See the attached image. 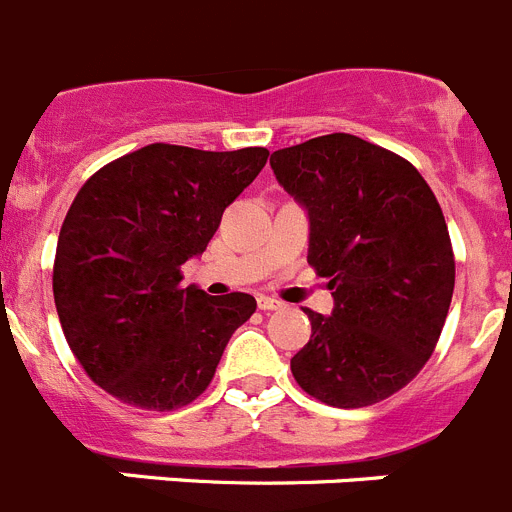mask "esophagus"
<instances>
[{
    "label": "esophagus",
    "mask_w": 512,
    "mask_h": 512,
    "mask_svg": "<svg viewBox=\"0 0 512 512\" xmlns=\"http://www.w3.org/2000/svg\"><path fill=\"white\" fill-rule=\"evenodd\" d=\"M259 307H261V310H282L284 302L277 300V297L261 295V297H259Z\"/></svg>",
    "instance_id": "1"
}]
</instances>
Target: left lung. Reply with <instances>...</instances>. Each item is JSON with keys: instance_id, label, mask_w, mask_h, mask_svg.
Here are the masks:
<instances>
[{"instance_id": "left-lung-1", "label": "left lung", "mask_w": 512, "mask_h": 512, "mask_svg": "<svg viewBox=\"0 0 512 512\" xmlns=\"http://www.w3.org/2000/svg\"><path fill=\"white\" fill-rule=\"evenodd\" d=\"M307 212V264L330 277L333 312L305 310L297 384L333 408L402 390L431 359L454 295V251L436 194L410 161L348 133L271 153Z\"/></svg>"}]
</instances>
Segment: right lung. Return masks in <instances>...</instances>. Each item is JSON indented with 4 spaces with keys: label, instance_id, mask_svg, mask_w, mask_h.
Returning <instances> with one entry per match:
<instances>
[{
    "label": "right lung",
    "instance_id": "right-lung-1",
    "mask_svg": "<svg viewBox=\"0 0 512 512\" xmlns=\"http://www.w3.org/2000/svg\"><path fill=\"white\" fill-rule=\"evenodd\" d=\"M266 158V148L151 143L79 189L58 235L53 300L71 351L104 392L164 413L207 390L256 300L182 289V266L202 256Z\"/></svg>",
    "mask_w": 512,
    "mask_h": 512
}]
</instances>
